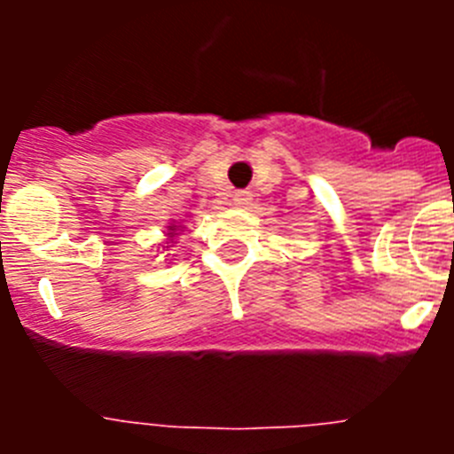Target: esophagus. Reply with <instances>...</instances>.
Segmentation results:
<instances>
[{
    "instance_id": "obj_1",
    "label": "esophagus",
    "mask_w": 454,
    "mask_h": 454,
    "mask_svg": "<svg viewBox=\"0 0 454 454\" xmlns=\"http://www.w3.org/2000/svg\"><path fill=\"white\" fill-rule=\"evenodd\" d=\"M250 192L247 191H240V192H236L234 195V204L236 207H247V204H250Z\"/></svg>"
}]
</instances>
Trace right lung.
I'll return each mask as SVG.
<instances>
[{
    "instance_id": "1",
    "label": "right lung",
    "mask_w": 454,
    "mask_h": 454,
    "mask_svg": "<svg viewBox=\"0 0 454 454\" xmlns=\"http://www.w3.org/2000/svg\"><path fill=\"white\" fill-rule=\"evenodd\" d=\"M175 230H177V224H170V234H175Z\"/></svg>"
}]
</instances>
